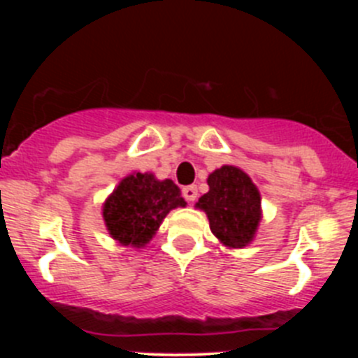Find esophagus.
Listing matches in <instances>:
<instances>
[{
	"label": "esophagus",
	"instance_id": "esophagus-1",
	"mask_svg": "<svg viewBox=\"0 0 358 358\" xmlns=\"http://www.w3.org/2000/svg\"><path fill=\"white\" fill-rule=\"evenodd\" d=\"M182 195L188 202H194L197 199V186H185L182 188Z\"/></svg>",
	"mask_w": 358,
	"mask_h": 358
}]
</instances>
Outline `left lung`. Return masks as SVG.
<instances>
[{
    "instance_id": "1",
    "label": "left lung",
    "mask_w": 358,
    "mask_h": 358,
    "mask_svg": "<svg viewBox=\"0 0 358 358\" xmlns=\"http://www.w3.org/2000/svg\"><path fill=\"white\" fill-rule=\"evenodd\" d=\"M210 192L197 208L206 211L210 229L229 249H242L255 238L262 220L260 192L243 170L224 164L208 177Z\"/></svg>"
}]
</instances>
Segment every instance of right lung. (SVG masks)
Masks as SVG:
<instances>
[{
  "label": "right lung",
  "instance_id": "add662e5",
  "mask_svg": "<svg viewBox=\"0 0 358 358\" xmlns=\"http://www.w3.org/2000/svg\"><path fill=\"white\" fill-rule=\"evenodd\" d=\"M185 208L181 189L172 179L159 181L154 173L136 172L122 179L103 202L107 231L122 245L143 248L159 229L163 218L176 208Z\"/></svg>",
  "mask_w": 358,
  "mask_h": 358
}]
</instances>
